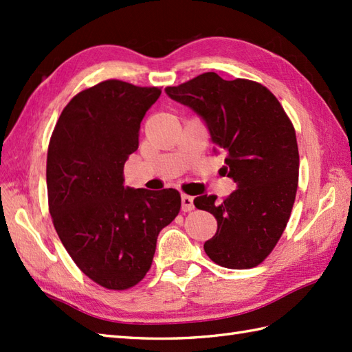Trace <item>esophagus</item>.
I'll return each mask as SVG.
<instances>
[{
    "label": "esophagus",
    "mask_w": 352,
    "mask_h": 352,
    "mask_svg": "<svg viewBox=\"0 0 352 352\" xmlns=\"http://www.w3.org/2000/svg\"><path fill=\"white\" fill-rule=\"evenodd\" d=\"M193 208V198L186 195V193H183L182 195V210L183 212H190Z\"/></svg>",
    "instance_id": "esophagus-1"
}]
</instances>
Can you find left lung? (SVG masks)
Returning <instances> with one entry per match:
<instances>
[{"mask_svg": "<svg viewBox=\"0 0 352 352\" xmlns=\"http://www.w3.org/2000/svg\"><path fill=\"white\" fill-rule=\"evenodd\" d=\"M164 92L203 118L214 151L237 189L221 203L199 195L193 204L218 221L204 251L216 265L250 269L280 241L298 188L300 154L295 129L274 94L251 80L206 72Z\"/></svg>", "mask_w": 352, "mask_h": 352, "instance_id": "obj_1", "label": "left lung"}]
</instances>
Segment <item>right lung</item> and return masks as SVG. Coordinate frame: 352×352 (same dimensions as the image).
Here are the masks:
<instances>
[{
	"instance_id": "obj_1",
	"label": "right lung",
	"mask_w": 352,
	"mask_h": 352,
	"mask_svg": "<svg viewBox=\"0 0 352 352\" xmlns=\"http://www.w3.org/2000/svg\"><path fill=\"white\" fill-rule=\"evenodd\" d=\"M160 94L121 80L81 91L63 109L48 145L52 223L80 271L106 289H130L144 278L157 236L182 207L175 189L124 186L140 122Z\"/></svg>"
}]
</instances>
